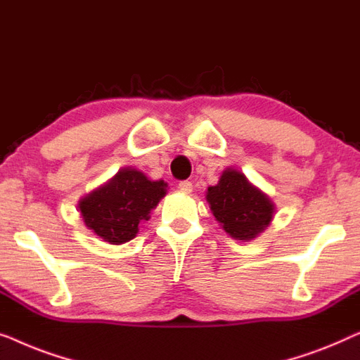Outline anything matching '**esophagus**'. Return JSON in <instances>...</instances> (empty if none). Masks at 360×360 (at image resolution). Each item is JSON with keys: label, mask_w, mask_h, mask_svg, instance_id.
<instances>
[{"label": "esophagus", "mask_w": 360, "mask_h": 360, "mask_svg": "<svg viewBox=\"0 0 360 360\" xmlns=\"http://www.w3.org/2000/svg\"><path fill=\"white\" fill-rule=\"evenodd\" d=\"M178 187L182 192H191L192 191V182L191 181H181Z\"/></svg>", "instance_id": "1"}]
</instances>
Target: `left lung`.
Masks as SVG:
<instances>
[{
	"label": "left lung",
	"instance_id": "obj_1",
	"mask_svg": "<svg viewBox=\"0 0 360 360\" xmlns=\"http://www.w3.org/2000/svg\"><path fill=\"white\" fill-rule=\"evenodd\" d=\"M207 202L217 221L235 240H252L266 230L274 204L236 169H225L219 184L207 189Z\"/></svg>",
	"mask_w": 360,
	"mask_h": 360
}]
</instances>
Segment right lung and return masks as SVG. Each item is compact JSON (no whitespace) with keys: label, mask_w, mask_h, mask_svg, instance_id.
I'll return each mask as SVG.
<instances>
[{"label":"right lung","mask_w":360,"mask_h":360,"mask_svg":"<svg viewBox=\"0 0 360 360\" xmlns=\"http://www.w3.org/2000/svg\"><path fill=\"white\" fill-rule=\"evenodd\" d=\"M165 181H150L141 171L124 168L79 200V212L86 226L110 245H122L139 233L141 220L166 194Z\"/></svg>","instance_id":"add662e5"}]
</instances>
